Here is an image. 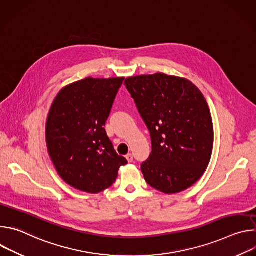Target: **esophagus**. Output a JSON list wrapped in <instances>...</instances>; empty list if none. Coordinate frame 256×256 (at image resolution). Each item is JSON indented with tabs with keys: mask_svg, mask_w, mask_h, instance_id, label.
I'll use <instances>...</instances> for the list:
<instances>
[{
	"mask_svg": "<svg viewBox=\"0 0 256 256\" xmlns=\"http://www.w3.org/2000/svg\"><path fill=\"white\" fill-rule=\"evenodd\" d=\"M126 160H128L130 163L134 161V156H132V154H130H130H128V155L126 156Z\"/></svg>",
	"mask_w": 256,
	"mask_h": 256,
	"instance_id": "34e87169",
	"label": "esophagus"
}]
</instances>
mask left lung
<instances>
[{"label": "left lung", "mask_w": 256, "mask_h": 256, "mask_svg": "<svg viewBox=\"0 0 256 256\" xmlns=\"http://www.w3.org/2000/svg\"><path fill=\"white\" fill-rule=\"evenodd\" d=\"M124 85L147 126L152 153L140 169L153 188L177 194L204 173L212 152L208 105L190 80L157 72L126 78Z\"/></svg>", "instance_id": "obj_1"}]
</instances>
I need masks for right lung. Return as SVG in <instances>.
I'll use <instances>...</instances> for the list:
<instances>
[{
  "mask_svg": "<svg viewBox=\"0 0 256 256\" xmlns=\"http://www.w3.org/2000/svg\"><path fill=\"white\" fill-rule=\"evenodd\" d=\"M124 78H86L64 87L48 112L46 138L62 179L84 192L112 186L128 164L107 136L105 124Z\"/></svg>",
  "mask_w": 256,
  "mask_h": 256,
  "instance_id": "1",
  "label": "right lung"
}]
</instances>
